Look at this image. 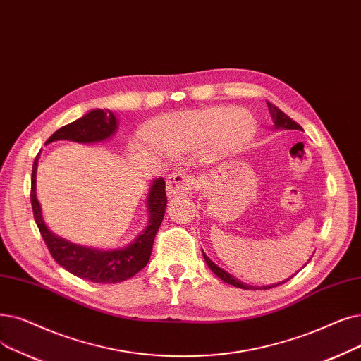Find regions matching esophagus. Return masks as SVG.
<instances>
[{
	"mask_svg": "<svg viewBox=\"0 0 361 361\" xmlns=\"http://www.w3.org/2000/svg\"><path fill=\"white\" fill-rule=\"evenodd\" d=\"M193 189V180L190 176L183 174V172H176L171 174L166 180V193L169 196L177 195H189Z\"/></svg>",
	"mask_w": 361,
	"mask_h": 361,
	"instance_id": "esophagus-1",
	"label": "esophagus"
}]
</instances>
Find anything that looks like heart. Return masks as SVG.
<instances>
[{"instance_id": "1", "label": "heart", "mask_w": 361, "mask_h": 361, "mask_svg": "<svg viewBox=\"0 0 361 361\" xmlns=\"http://www.w3.org/2000/svg\"><path fill=\"white\" fill-rule=\"evenodd\" d=\"M254 134V122L228 107H207L183 111L153 119L145 130V140L156 150L166 153L193 152L203 146L233 153L247 145ZM137 149H147L137 140Z\"/></svg>"}]
</instances>
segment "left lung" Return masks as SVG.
Listing matches in <instances>:
<instances>
[{"instance_id": "obj_1", "label": "left lung", "mask_w": 361, "mask_h": 361, "mask_svg": "<svg viewBox=\"0 0 361 361\" xmlns=\"http://www.w3.org/2000/svg\"><path fill=\"white\" fill-rule=\"evenodd\" d=\"M267 106H269V111H270V114H271V119H273V128L274 130H302L300 125H298L295 121H292L288 115H285L283 112L280 111L279 107H276L274 104H271V103H269L267 102ZM202 255H203V258H205V261H207V264H208V267L214 271V274L216 276V277H219L223 281H226V283H228V285H233V286H236V288H240V289H270V288H274V286H279V285H281V283H285V281H288L289 279H286V280H283V281H280V283H276V285H269V286H261V288H257V286H252V285H246V283H243L242 280H239L238 277H234L233 274H230L228 271H226V270H223L221 267H218V265L212 261V259H209L208 257H207V254L203 252L202 250ZM307 265V264H305Z\"/></svg>"}]
</instances>
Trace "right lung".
Segmentation results:
<instances>
[{
  "instance_id": "right-lung-1",
  "label": "right lung",
  "mask_w": 361,
  "mask_h": 361,
  "mask_svg": "<svg viewBox=\"0 0 361 361\" xmlns=\"http://www.w3.org/2000/svg\"><path fill=\"white\" fill-rule=\"evenodd\" d=\"M118 125V118L112 111H109V109H104V111L103 109H94V111L87 112L82 118L57 130L47 140L45 145L59 142V140H68V142L82 145L102 143L116 133ZM38 159L39 153L32 166L30 203H32L34 218L41 231V236L56 262L73 276L94 281V283H119V281L127 280L145 269L150 259L154 236L165 215L168 200L165 193V180L156 178L149 187L146 199L149 219L145 230L127 246L103 250L78 245L60 238L45 224L39 200L37 197Z\"/></svg>"
}]
</instances>
